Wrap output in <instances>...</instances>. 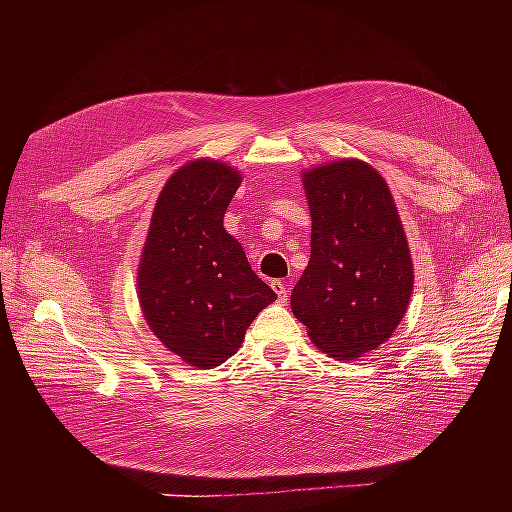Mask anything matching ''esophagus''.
Masks as SVG:
<instances>
[{
  "label": "esophagus",
  "instance_id": "34e87169",
  "mask_svg": "<svg viewBox=\"0 0 512 512\" xmlns=\"http://www.w3.org/2000/svg\"><path fill=\"white\" fill-rule=\"evenodd\" d=\"M271 286L277 292V299H280V303H286L288 301V286L282 280H273Z\"/></svg>",
  "mask_w": 512,
  "mask_h": 512
}]
</instances>
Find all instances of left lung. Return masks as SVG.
Returning a JSON list of instances; mask_svg holds the SVG:
<instances>
[{
  "mask_svg": "<svg viewBox=\"0 0 512 512\" xmlns=\"http://www.w3.org/2000/svg\"><path fill=\"white\" fill-rule=\"evenodd\" d=\"M312 256L290 307L335 359L376 350L404 318L412 258L389 185L359 160L307 170Z\"/></svg>",
  "mask_w": 512,
  "mask_h": 512,
  "instance_id": "left-lung-1",
  "label": "left lung"
}]
</instances>
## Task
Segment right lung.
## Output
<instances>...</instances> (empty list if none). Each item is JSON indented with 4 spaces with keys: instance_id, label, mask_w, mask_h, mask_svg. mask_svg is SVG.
Listing matches in <instances>:
<instances>
[{
    "instance_id": "add662e5",
    "label": "right lung",
    "mask_w": 512,
    "mask_h": 512,
    "mask_svg": "<svg viewBox=\"0 0 512 512\" xmlns=\"http://www.w3.org/2000/svg\"><path fill=\"white\" fill-rule=\"evenodd\" d=\"M239 183L237 170L222 162L198 160L177 170L153 209L138 269L151 331L200 369L235 354L252 320L277 299L224 230Z\"/></svg>"
}]
</instances>
